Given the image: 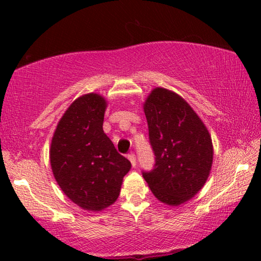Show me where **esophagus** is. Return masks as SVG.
Wrapping results in <instances>:
<instances>
[{
	"instance_id": "34e87169",
	"label": "esophagus",
	"mask_w": 261,
	"mask_h": 261,
	"mask_svg": "<svg viewBox=\"0 0 261 261\" xmlns=\"http://www.w3.org/2000/svg\"><path fill=\"white\" fill-rule=\"evenodd\" d=\"M128 159H129L132 166L133 167L137 166V158H135V155L133 154V153H132V154H128Z\"/></svg>"
}]
</instances>
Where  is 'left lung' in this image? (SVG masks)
Here are the masks:
<instances>
[{
	"label": "left lung",
	"mask_w": 261,
	"mask_h": 261,
	"mask_svg": "<svg viewBox=\"0 0 261 261\" xmlns=\"http://www.w3.org/2000/svg\"><path fill=\"white\" fill-rule=\"evenodd\" d=\"M144 112L155 165L142 176L160 202L178 206L195 197L208 179L212 137L190 105L169 89H153Z\"/></svg>",
	"instance_id": "8db88e82"
}]
</instances>
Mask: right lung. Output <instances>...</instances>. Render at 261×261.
Segmentation results:
<instances>
[{
    "instance_id": "add662e5",
    "label": "right lung",
    "mask_w": 261,
    "mask_h": 261,
    "mask_svg": "<svg viewBox=\"0 0 261 261\" xmlns=\"http://www.w3.org/2000/svg\"><path fill=\"white\" fill-rule=\"evenodd\" d=\"M107 106L95 92L74 99L57 124L49 148L57 183L89 212H101L116 201L132 166L103 132Z\"/></svg>"
}]
</instances>
